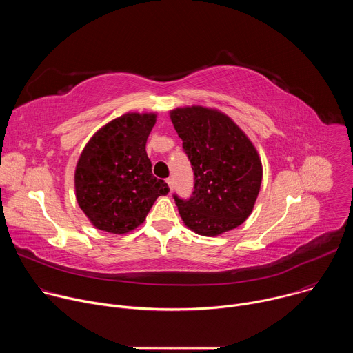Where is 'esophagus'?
I'll return each instance as SVG.
<instances>
[{"label":"esophagus","mask_w":353,"mask_h":353,"mask_svg":"<svg viewBox=\"0 0 353 353\" xmlns=\"http://www.w3.org/2000/svg\"><path fill=\"white\" fill-rule=\"evenodd\" d=\"M166 183H168V185H169V188L172 190L173 188V180L172 179H166Z\"/></svg>","instance_id":"esophagus-1"}]
</instances>
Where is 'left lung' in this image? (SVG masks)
Returning <instances> with one entry per match:
<instances>
[{
	"mask_svg": "<svg viewBox=\"0 0 353 353\" xmlns=\"http://www.w3.org/2000/svg\"><path fill=\"white\" fill-rule=\"evenodd\" d=\"M194 170L188 199L174 195L184 225L203 236H219L253 212L263 181L256 146L225 113L204 106L170 110Z\"/></svg>",
	"mask_w": 353,
	"mask_h": 353,
	"instance_id": "1",
	"label": "left lung"
}]
</instances>
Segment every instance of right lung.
<instances>
[{
  "label": "right lung",
  "instance_id": "add662e5",
  "mask_svg": "<svg viewBox=\"0 0 353 353\" xmlns=\"http://www.w3.org/2000/svg\"><path fill=\"white\" fill-rule=\"evenodd\" d=\"M157 113H125L99 128L77 162L78 205L99 230L125 234L170 190L152 174L145 145Z\"/></svg>",
  "mask_w": 353,
  "mask_h": 353
}]
</instances>
